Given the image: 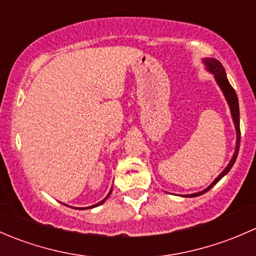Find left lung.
<instances>
[{
    "instance_id": "obj_1",
    "label": "left lung",
    "mask_w": 256,
    "mask_h": 256,
    "mask_svg": "<svg viewBox=\"0 0 256 256\" xmlns=\"http://www.w3.org/2000/svg\"><path fill=\"white\" fill-rule=\"evenodd\" d=\"M204 63L206 66H208V70H210L212 73L214 74V76H216V82L219 84V86L222 88V90H223L224 95H226V102H228L229 106H230V110H232V116H233V120H234V125H236V152H234L233 157H232L230 162H229L228 166L226 167V170H224L223 172H222L220 174H219L218 177L214 180V182L212 183L210 186H209L208 188H206L204 190H202V192L200 193H194V194H188L187 197H197V196H200L203 194V193H206L207 190H210L212 187H213L214 184H216V182H218L220 178H223L226 176V174H228L229 171H230V168L233 167V164H236V157H238V152H239V146H240V124H239V102H238V96H236V90L233 89V86L230 85V82H228V78H226V70H224V66H222L220 62L216 60V59H204Z\"/></svg>"
}]
</instances>
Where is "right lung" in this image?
<instances>
[{
    "instance_id": "obj_1",
    "label": "right lung",
    "mask_w": 256,
    "mask_h": 256,
    "mask_svg": "<svg viewBox=\"0 0 256 256\" xmlns=\"http://www.w3.org/2000/svg\"><path fill=\"white\" fill-rule=\"evenodd\" d=\"M110 194H112V190H110V192H109V194H108L106 196V197H105L104 198V200H102V202H99V203H96V204H94V206H92V207H88V208H94V207H98V206H100V204H102V203H104L105 202V200H108V198H109V196Z\"/></svg>"
}]
</instances>
